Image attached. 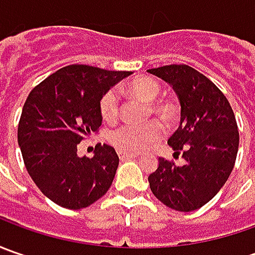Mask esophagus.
Masks as SVG:
<instances>
[{"label":"esophagus","instance_id":"1","mask_svg":"<svg viewBox=\"0 0 255 255\" xmlns=\"http://www.w3.org/2000/svg\"><path fill=\"white\" fill-rule=\"evenodd\" d=\"M119 159L121 160H128V159H133V157H137L136 153H126V152H119Z\"/></svg>","mask_w":255,"mask_h":255}]
</instances>
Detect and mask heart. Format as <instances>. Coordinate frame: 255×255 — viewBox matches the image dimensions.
Instances as JSON below:
<instances>
[{
  "label": "heart",
  "mask_w": 255,
  "mask_h": 255,
  "mask_svg": "<svg viewBox=\"0 0 255 255\" xmlns=\"http://www.w3.org/2000/svg\"><path fill=\"white\" fill-rule=\"evenodd\" d=\"M128 91L143 101L152 102L160 93V85L152 78L143 76L128 85ZM99 111L103 121L113 122L119 115V99L115 91H108L99 102ZM163 132L159 121H149L143 125H122L109 134V140L121 152L137 153L146 149L152 142L160 137Z\"/></svg>",
  "instance_id": "b5f03b06"
}]
</instances>
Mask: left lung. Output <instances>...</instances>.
Masks as SVG:
<instances>
[{
	"label": "left lung",
	"mask_w": 255,
	"mask_h": 255,
	"mask_svg": "<svg viewBox=\"0 0 255 255\" xmlns=\"http://www.w3.org/2000/svg\"><path fill=\"white\" fill-rule=\"evenodd\" d=\"M170 85L180 102V125L167 140L183 164L159 159L149 176L156 199L177 211L203 207L219 193L234 167L239 129L227 98L209 78L187 65L149 69Z\"/></svg>",
	"instance_id": "obj_1"
}]
</instances>
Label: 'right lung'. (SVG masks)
I'll return each instance as SVG.
<instances>
[{"label":"right lung","mask_w":255,"mask_h":255,"mask_svg":"<svg viewBox=\"0 0 255 255\" xmlns=\"http://www.w3.org/2000/svg\"><path fill=\"white\" fill-rule=\"evenodd\" d=\"M130 74L69 65L28 95L18 125V144L31 179L58 206L85 209L112 186L119 166L112 146L99 143L93 157H79L76 146L102 125L103 95Z\"/></svg>","instance_id":"1"}]
</instances>
